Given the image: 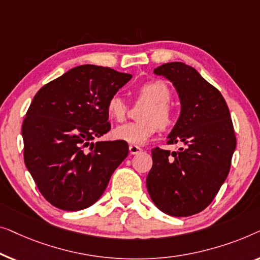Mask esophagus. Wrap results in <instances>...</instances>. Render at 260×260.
Returning <instances> with one entry per match:
<instances>
[{"instance_id":"obj_1","label":"esophagus","mask_w":260,"mask_h":260,"mask_svg":"<svg viewBox=\"0 0 260 260\" xmlns=\"http://www.w3.org/2000/svg\"><path fill=\"white\" fill-rule=\"evenodd\" d=\"M142 152V148L139 147L137 145H129V153L131 154H139V153Z\"/></svg>"}]
</instances>
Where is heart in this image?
Instances as JSON below:
<instances>
[{"label": "heart", "mask_w": 260, "mask_h": 260, "mask_svg": "<svg viewBox=\"0 0 260 260\" xmlns=\"http://www.w3.org/2000/svg\"><path fill=\"white\" fill-rule=\"evenodd\" d=\"M137 96L146 102L139 113L140 121L128 122L113 131V138L131 145H144L158 129L167 131L177 122V113L170 102L172 92L161 80L146 81L137 88ZM106 111L111 119L121 122L126 119L128 106L118 94L112 95L106 105Z\"/></svg>", "instance_id": "heart-1"}]
</instances>
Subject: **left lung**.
I'll return each instance as SVG.
<instances>
[{"mask_svg":"<svg viewBox=\"0 0 260 260\" xmlns=\"http://www.w3.org/2000/svg\"><path fill=\"white\" fill-rule=\"evenodd\" d=\"M177 89L181 112L168 135L177 152L152 149L153 166L146 179L155 206L173 217L199 213L213 202L228 178L237 139L221 93L194 68L168 62L154 69Z\"/></svg>","mask_w":260,"mask_h":260,"instance_id":"left-lung-1","label":"left lung"}]
</instances>
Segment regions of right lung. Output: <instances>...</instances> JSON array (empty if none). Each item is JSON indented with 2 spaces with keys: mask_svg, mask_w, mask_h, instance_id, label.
Listing matches in <instances>:
<instances>
[{
  "mask_svg": "<svg viewBox=\"0 0 260 260\" xmlns=\"http://www.w3.org/2000/svg\"><path fill=\"white\" fill-rule=\"evenodd\" d=\"M131 79L109 67L83 64L35 94L22 123L23 158L53 206L63 211L89 207L128 155L125 141H90L111 129L106 105Z\"/></svg>",
  "mask_w": 260,
  "mask_h": 260,
  "instance_id": "add662e5",
  "label": "right lung"
}]
</instances>
